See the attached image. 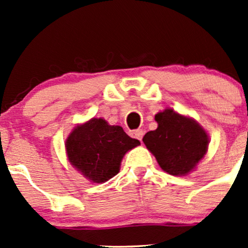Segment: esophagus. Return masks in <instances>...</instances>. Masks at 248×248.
I'll return each instance as SVG.
<instances>
[{
	"label": "esophagus",
	"mask_w": 248,
	"mask_h": 248,
	"mask_svg": "<svg viewBox=\"0 0 248 248\" xmlns=\"http://www.w3.org/2000/svg\"><path fill=\"white\" fill-rule=\"evenodd\" d=\"M130 135H132L133 138H135V139H138V140L142 141V138H143V135H144V130L143 129H135V130H133L132 133H130Z\"/></svg>",
	"instance_id": "34e87169"
}]
</instances>
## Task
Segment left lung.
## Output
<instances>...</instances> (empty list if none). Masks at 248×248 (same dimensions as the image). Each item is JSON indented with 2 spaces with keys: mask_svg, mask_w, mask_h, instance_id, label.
<instances>
[{
  "mask_svg": "<svg viewBox=\"0 0 248 248\" xmlns=\"http://www.w3.org/2000/svg\"><path fill=\"white\" fill-rule=\"evenodd\" d=\"M155 120L158 127L143 136L144 144L164 171L172 176L186 175L205 155L209 146L205 130L172 109L157 113Z\"/></svg>",
  "mask_w": 248,
  "mask_h": 248,
  "instance_id": "8db88e82",
  "label": "left lung"
}]
</instances>
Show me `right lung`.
Segmentation results:
<instances>
[{
    "mask_svg": "<svg viewBox=\"0 0 248 248\" xmlns=\"http://www.w3.org/2000/svg\"><path fill=\"white\" fill-rule=\"evenodd\" d=\"M139 144L140 141L128 136L120 126L93 118L76 127L65 146L76 169L91 182L104 183L119 172L124 154Z\"/></svg>",
    "mask_w": 248,
    "mask_h": 248,
    "instance_id": "right-lung-1",
    "label": "right lung"
}]
</instances>
